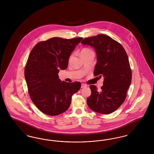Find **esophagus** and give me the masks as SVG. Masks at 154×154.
Returning <instances> with one entry per match:
<instances>
[{
  "label": "esophagus",
  "mask_w": 154,
  "mask_h": 154,
  "mask_svg": "<svg viewBox=\"0 0 154 154\" xmlns=\"http://www.w3.org/2000/svg\"><path fill=\"white\" fill-rule=\"evenodd\" d=\"M87 87V85L85 84H81V88H86Z\"/></svg>",
  "instance_id": "obj_1"
}]
</instances>
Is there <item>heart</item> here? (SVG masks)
Segmentation results:
<instances>
[{"instance_id": "heart-1", "label": "heart", "mask_w": 154, "mask_h": 154, "mask_svg": "<svg viewBox=\"0 0 154 154\" xmlns=\"http://www.w3.org/2000/svg\"><path fill=\"white\" fill-rule=\"evenodd\" d=\"M92 51L90 49L88 48H83L81 51V54H85V53H88L89 52H91Z\"/></svg>"}]
</instances>
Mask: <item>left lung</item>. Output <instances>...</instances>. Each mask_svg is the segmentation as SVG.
Masks as SVG:
<instances>
[{
	"label": "left lung",
	"mask_w": 154,
	"mask_h": 154,
	"mask_svg": "<svg viewBox=\"0 0 154 154\" xmlns=\"http://www.w3.org/2000/svg\"><path fill=\"white\" fill-rule=\"evenodd\" d=\"M81 44L94 48L97 60L94 75L104 78L100 90L90 85L88 106L96 112L110 114L124 103L131 85L132 72L126 52L121 44L105 35L85 38Z\"/></svg>",
	"instance_id": "obj_1"
}]
</instances>
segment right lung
I'll list each match as a JSON object with an SVG mask.
<instances>
[{
	"instance_id": "1",
	"label": "right lung",
	"mask_w": 154,
	"mask_h": 154,
	"mask_svg": "<svg viewBox=\"0 0 154 154\" xmlns=\"http://www.w3.org/2000/svg\"><path fill=\"white\" fill-rule=\"evenodd\" d=\"M82 40L53 37L37 43L30 52L25 78L32 101L44 114L55 116L64 112L72 96L80 90V82L62 81L58 73L67 67L72 52Z\"/></svg>"
}]
</instances>
